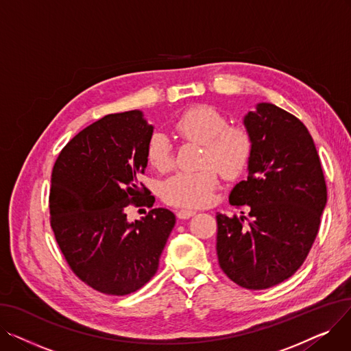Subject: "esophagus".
Instances as JSON below:
<instances>
[{
	"mask_svg": "<svg viewBox=\"0 0 351 351\" xmlns=\"http://www.w3.org/2000/svg\"><path fill=\"white\" fill-rule=\"evenodd\" d=\"M193 215H196V212H195V210L180 209V210H178V212H176V216H178L179 219H189V217H192Z\"/></svg>",
	"mask_w": 351,
	"mask_h": 351,
	"instance_id": "obj_1",
	"label": "esophagus"
}]
</instances>
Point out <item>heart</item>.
Segmentation results:
<instances>
[{
    "label": "heart",
    "instance_id": "1",
    "mask_svg": "<svg viewBox=\"0 0 351 351\" xmlns=\"http://www.w3.org/2000/svg\"><path fill=\"white\" fill-rule=\"evenodd\" d=\"M176 134L191 142L204 145L202 166L196 172H179L162 185L166 204L180 208H200L209 204L217 185V172L225 179L241 176L253 154V139L246 128L228 125L217 109L196 105L186 109L173 125ZM152 168L168 171L173 165V149L165 134H154L146 147Z\"/></svg>",
    "mask_w": 351,
    "mask_h": 351
}]
</instances>
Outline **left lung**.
<instances>
[{"mask_svg":"<svg viewBox=\"0 0 351 351\" xmlns=\"http://www.w3.org/2000/svg\"><path fill=\"white\" fill-rule=\"evenodd\" d=\"M243 123L253 154L247 179L232 189L229 202L247 206L250 220L217 213L216 252L232 282L263 290L289 279L306 261L319 233L327 188L315 142L300 119L262 102Z\"/></svg>","mask_w":351,"mask_h":351,"instance_id":"obj_1","label":"left lung"}]
</instances>
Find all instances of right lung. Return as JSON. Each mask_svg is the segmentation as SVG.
Masks as SVG:
<instances>
[{"label":"right lung","instance_id":"add662e5","mask_svg":"<svg viewBox=\"0 0 351 351\" xmlns=\"http://www.w3.org/2000/svg\"><path fill=\"white\" fill-rule=\"evenodd\" d=\"M154 134L141 110L106 115L61 151L51 176V228L71 270L89 287L112 296L139 290L159 266L175 226L163 208L128 222L129 206L152 208L139 173Z\"/></svg>","mask_w":351,"mask_h":351}]
</instances>
